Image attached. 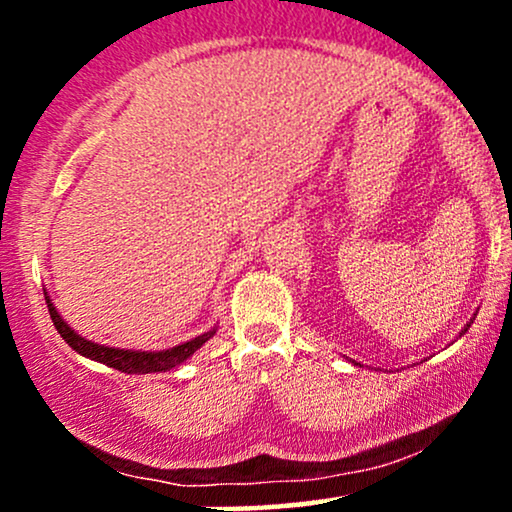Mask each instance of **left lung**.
Instances as JSON below:
<instances>
[{"mask_svg": "<svg viewBox=\"0 0 512 512\" xmlns=\"http://www.w3.org/2000/svg\"><path fill=\"white\" fill-rule=\"evenodd\" d=\"M469 327V325H467ZM467 327H464V332H467ZM356 366H361V363H356Z\"/></svg>", "mask_w": 512, "mask_h": 512, "instance_id": "left-lung-1", "label": "left lung"}]
</instances>
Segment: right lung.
<instances>
[{
  "mask_svg": "<svg viewBox=\"0 0 512 512\" xmlns=\"http://www.w3.org/2000/svg\"><path fill=\"white\" fill-rule=\"evenodd\" d=\"M45 303H48L50 317H52V322H55V327H57V332H60V337L69 346H72L76 354L91 358V361L105 363V366H108V368L122 370V373H129V375H132V373H137V375H144V373H166V370L180 366V363H185L187 358L195 354L199 346H202L204 342H209V339L216 334V327H214V330L199 334V337L190 339V342L178 344V346H173V349H163V351L115 349V346L88 342L86 337L76 334L72 327H69L67 322L62 320V315L57 313V308H55V305H52V298L48 296V293H45Z\"/></svg>",
  "mask_w": 512,
  "mask_h": 512,
  "instance_id": "right-lung-1",
  "label": "right lung"
}]
</instances>
